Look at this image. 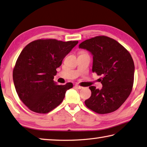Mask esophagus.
<instances>
[{"label": "esophagus", "instance_id": "esophagus-1", "mask_svg": "<svg viewBox=\"0 0 147 147\" xmlns=\"http://www.w3.org/2000/svg\"><path fill=\"white\" fill-rule=\"evenodd\" d=\"M75 87L77 88V89H82V88H83V87L80 86V85H75Z\"/></svg>", "mask_w": 147, "mask_h": 147}]
</instances>
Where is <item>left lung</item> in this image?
Listing matches in <instances>:
<instances>
[{
	"label": "left lung",
	"instance_id": "left-lung-1",
	"mask_svg": "<svg viewBox=\"0 0 147 147\" xmlns=\"http://www.w3.org/2000/svg\"><path fill=\"white\" fill-rule=\"evenodd\" d=\"M79 48L90 52L93 56L92 72L103 76L101 90L89 87L91 96L85 101V105L101 114L116 111L132 89L134 63L131 55L119 42L106 36L86 40Z\"/></svg>",
	"mask_w": 147,
	"mask_h": 147
}]
</instances>
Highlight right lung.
Instances as JSON below:
<instances>
[{"mask_svg": "<svg viewBox=\"0 0 147 147\" xmlns=\"http://www.w3.org/2000/svg\"><path fill=\"white\" fill-rule=\"evenodd\" d=\"M78 41L39 39L24 48L13 71L16 91L29 109L46 114L62 102L72 83L58 85L53 79L63 59Z\"/></svg>", "mask_w": 147, "mask_h": 147, "instance_id": "1", "label": "right lung"}]
</instances>
